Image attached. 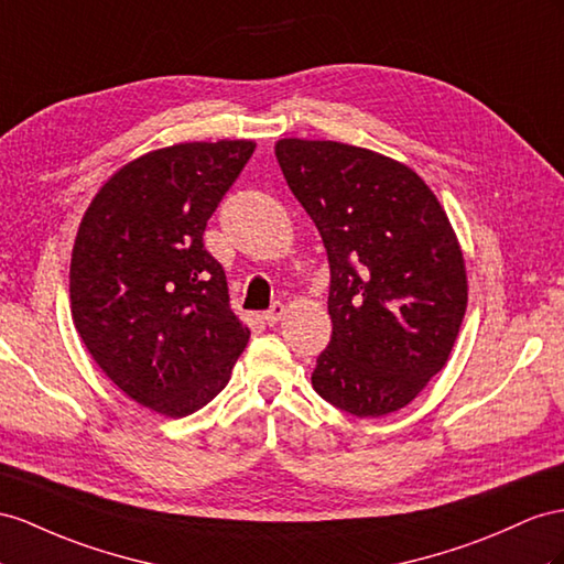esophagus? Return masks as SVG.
Returning a JSON list of instances; mask_svg holds the SVG:
<instances>
[{
    "label": "esophagus",
    "mask_w": 564,
    "mask_h": 564,
    "mask_svg": "<svg viewBox=\"0 0 564 564\" xmlns=\"http://www.w3.org/2000/svg\"><path fill=\"white\" fill-rule=\"evenodd\" d=\"M283 314H285V307L281 305V302H273V305H271L267 312H262V319H264L269 326H273V324L281 322Z\"/></svg>",
    "instance_id": "34e87169"
}]
</instances>
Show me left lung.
Returning a JSON list of instances; mask_svg holds the SVG:
<instances>
[{"label": "left lung", "mask_w": 564, "mask_h": 564, "mask_svg": "<svg viewBox=\"0 0 564 564\" xmlns=\"http://www.w3.org/2000/svg\"><path fill=\"white\" fill-rule=\"evenodd\" d=\"M276 159L319 228L330 267L328 348L312 386L355 416H383L447 362L467 310V271L441 202L391 156L283 138Z\"/></svg>", "instance_id": "8db88e82"}]
</instances>
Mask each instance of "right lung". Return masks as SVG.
<instances>
[{
  "label": "right lung",
  "instance_id": "obj_1",
  "mask_svg": "<svg viewBox=\"0 0 564 564\" xmlns=\"http://www.w3.org/2000/svg\"><path fill=\"white\" fill-rule=\"evenodd\" d=\"M252 152V140H219L142 154L78 228L68 279L85 348L128 398L173 420L224 391L250 340L202 236Z\"/></svg>",
  "mask_w": 564,
  "mask_h": 564
}]
</instances>
